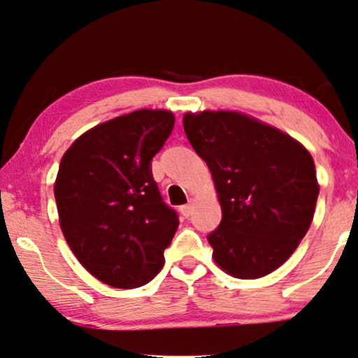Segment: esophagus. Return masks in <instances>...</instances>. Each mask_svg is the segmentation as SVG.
Returning a JSON list of instances; mask_svg holds the SVG:
<instances>
[{
  "mask_svg": "<svg viewBox=\"0 0 358 358\" xmlns=\"http://www.w3.org/2000/svg\"><path fill=\"white\" fill-rule=\"evenodd\" d=\"M180 212H182V215H183V217H190V215H192V212H193V200L190 201V203L183 205V206H182V208H180Z\"/></svg>",
  "mask_w": 358,
  "mask_h": 358,
  "instance_id": "1",
  "label": "esophagus"
}]
</instances>
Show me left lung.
Returning <instances> with one entry per match:
<instances>
[{"mask_svg": "<svg viewBox=\"0 0 358 358\" xmlns=\"http://www.w3.org/2000/svg\"><path fill=\"white\" fill-rule=\"evenodd\" d=\"M183 128L212 171L222 206L220 227L208 235L215 264L242 280L275 272L313 220L320 187L312 155L240 111H188Z\"/></svg>", "mask_w": 358, "mask_h": 358, "instance_id": "8db88e82", "label": "left lung"}]
</instances>
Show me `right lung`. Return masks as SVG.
I'll list each match as a JSON object with an SVG mask.
<instances>
[{
	"label": "right lung",
	"instance_id": "obj_1",
	"mask_svg": "<svg viewBox=\"0 0 358 358\" xmlns=\"http://www.w3.org/2000/svg\"><path fill=\"white\" fill-rule=\"evenodd\" d=\"M175 124L168 110H136L96 124L63 155L55 180L59 227L81 265L115 288L163 268L178 217L163 203L150 162Z\"/></svg>",
	"mask_w": 358,
	"mask_h": 358
}]
</instances>
